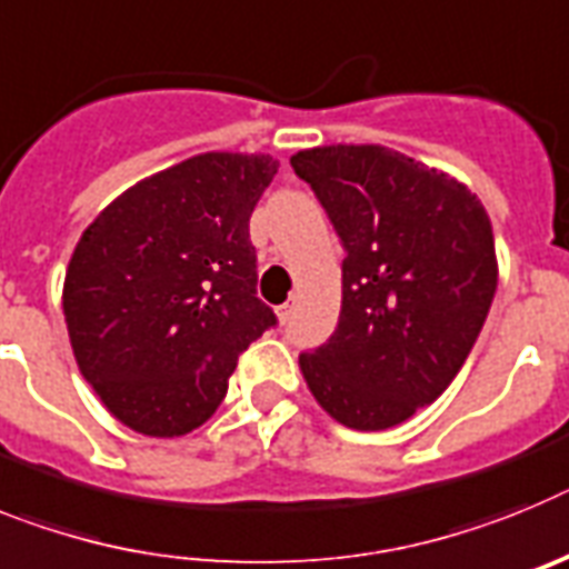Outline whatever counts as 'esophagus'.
Masks as SVG:
<instances>
[{"label": "esophagus", "mask_w": 569, "mask_h": 569, "mask_svg": "<svg viewBox=\"0 0 569 569\" xmlns=\"http://www.w3.org/2000/svg\"><path fill=\"white\" fill-rule=\"evenodd\" d=\"M295 306H298V300L289 298V300H286L283 306H278V309H274V312H278V318H280V320H289L291 315H295Z\"/></svg>", "instance_id": "obj_1"}]
</instances>
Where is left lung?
<instances>
[{
    "mask_svg": "<svg viewBox=\"0 0 569 569\" xmlns=\"http://www.w3.org/2000/svg\"><path fill=\"white\" fill-rule=\"evenodd\" d=\"M291 168L343 246L338 329L300 355L343 427L389 429L461 372L498 286L490 217L467 186L383 146L298 151Z\"/></svg>",
    "mask_w": 569,
    "mask_h": 569,
    "instance_id": "8db88e82",
    "label": "left lung"
}]
</instances>
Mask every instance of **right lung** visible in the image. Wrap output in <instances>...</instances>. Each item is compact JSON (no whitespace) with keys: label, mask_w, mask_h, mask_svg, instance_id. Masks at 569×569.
<instances>
[{"label":"right lung","mask_w":569,"mask_h":569,"mask_svg":"<svg viewBox=\"0 0 569 569\" xmlns=\"http://www.w3.org/2000/svg\"><path fill=\"white\" fill-rule=\"evenodd\" d=\"M266 154L191 157L137 182L79 237L62 291L79 372L126 427L174 438L223 403L237 358L278 326L249 220Z\"/></svg>","instance_id":"right-lung-1"}]
</instances>
